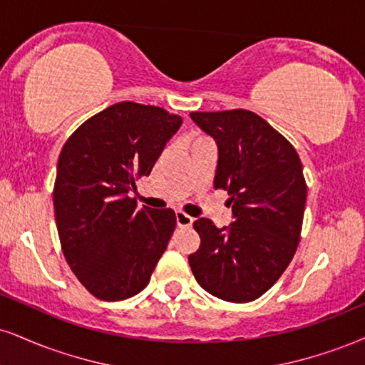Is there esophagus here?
I'll return each mask as SVG.
<instances>
[{
    "label": "esophagus",
    "mask_w": 365,
    "mask_h": 365,
    "mask_svg": "<svg viewBox=\"0 0 365 365\" xmlns=\"http://www.w3.org/2000/svg\"><path fill=\"white\" fill-rule=\"evenodd\" d=\"M177 226L178 227H190L192 222H194V217H190L188 214L183 212V210H177Z\"/></svg>",
    "instance_id": "esophagus-1"
}]
</instances>
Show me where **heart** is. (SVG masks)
<instances>
[{
  "mask_svg": "<svg viewBox=\"0 0 365 365\" xmlns=\"http://www.w3.org/2000/svg\"><path fill=\"white\" fill-rule=\"evenodd\" d=\"M205 139H207V138H205V135H202V134H192V135H190L192 144L199 143V140H205Z\"/></svg>",
  "mask_w": 365,
  "mask_h": 365,
  "instance_id": "1",
  "label": "heart"
}]
</instances>
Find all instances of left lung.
I'll return each instance as SVG.
<instances>
[{"label": "left lung", "mask_w": 365, "mask_h": 365, "mask_svg": "<svg viewBox=\"0 0 365 365\" xmlns=\"http://www.w3.org/2000/svg\"><path fill=\"white\" fill-rule=\"evenodd\" d=\"M217 144L214 187L232 204L230 226L200 217V247L188 257L202 289L230 302L258 299L277 282L301 240L306 187L294 146L255 112H192Z\"/></svg>", "instance_id": "obj_1"}]
</instances>
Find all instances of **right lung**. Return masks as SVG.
I'll return each mask as SVG.
<instances>
[{
  "label": "right lung",
  "mask_w": 365,
  "mask_h": 365,
  "mask_svg": "<svg viewBox=\"0 0 365 365\" xmlns=\"http://www.w3.org/2000/svg\"><path fill=\"white\" fill-rule=\"evenodd\" d=\"M180 125L182 117L161 107L120 102L83 122L63 146L52 194L61 248L98 299L143 291L168 247L173 210L138 207L129 192Z\"/></svg>",
  "instance_id": "1"
}]
</instances>
